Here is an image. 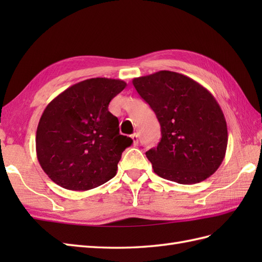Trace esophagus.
<instances>
[{
  "label": "esophagus",
  "instance_id": "esophagus-1",
  "mask_svg": "<svg viewBox=\"0 0 262 262\" xmlns=\"http://www.w3.org/2000/svg\"><path fill=\"white\" fill-rule=\"evenodd\" d=\"M130 137L133 140V144H134V145H137V144H138V135L136 134V133H134V134H133Z\"/></svg>",
  "mask_w": 262,
  "mask_h": 262
}]
</instances>
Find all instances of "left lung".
<instances>
[{
    "instance_id": "1",
    "label": "left lung",
    "mask_w": 262,
    "mask_h": 262,
    "mask_svg": "<svg viewBox=\"0 0 262 262\" xmlns=\"http://www.w3.org/2000/svg\"><path fill=\"white\" fill-rule=\"evenodd\" d=\"M133 84L161 125L160 143L146 152L155 173L181 185L213 174L227 147L226 120L213 94L171 71L136 77Z\"/></svg>"
}]
</instances>
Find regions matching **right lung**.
<instances>
[{
  "label": "right lung",
  "instance_id": "obj_1",
  "mask_svg": "<svg viewBox=\"0 0 262 262\" xmlns=\"http://www.w3.org/2000/svg\"><path fill=\"white\" fill-rule=\"evenodd\" d=\"M126 82L94 77L70 86L48 103L39 120V164L56 185L85 191L116 176L121 153L132 138L119 134L108 105Z\"/></svg>",
  "mask_w": 262,
  "mask_h": 262
}]
</instances>
